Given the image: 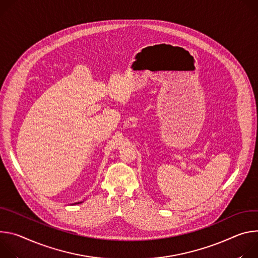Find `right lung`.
Returning a JSON list of instances; mask_svg holds the SVG:
<instances>
[{"instance_id":"1","label":"right lung","mask_w":258,"mask_h":258,"mask_svg":"<svg viewBox=\"0 0 258 258\" xmlns=\"http://www.w3.org/2000/svg\"><path fill=\"white\" fill-rule=\"evenodd\" d=\"M80 203H82V202H80ZM76 204H77V203H76Z\"/></svg>"}]
</instances>
